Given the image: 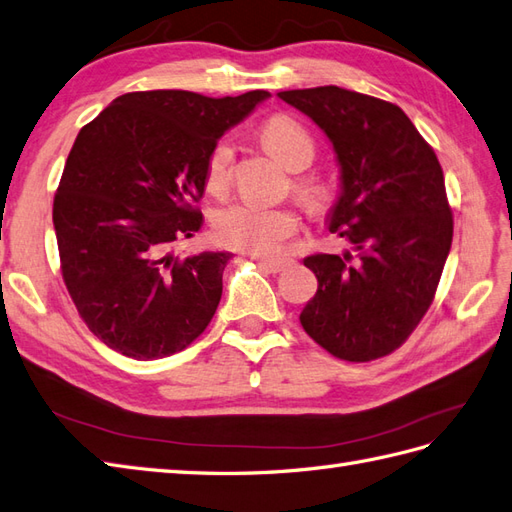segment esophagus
I'll return each mask as SVG.
<instances>
[{
    "label": "esophagus",
    "mask_w": 512,
    "mask_h": 512,
    "mask_svg": "<svg viewBox=\"0 0 512 512\" xmlns=\"http://www.w3.org/2000/svg\"><path fill=\"white\" fill-rule=\"evenodd\" d=\"M256 263L260 269H265L269 273H282L289 267L295 265V260L291 258H278V260H267V258H256Z\"/></svg>",
    "instance_id": "34e87169"
}]
</instances>
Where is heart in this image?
I'll return each instance as SVG.
<instances>
[{"label": "heart", "mask_w": 512, "mask_h": 512, "mask_svg": "<svg viewBox=\"0 0 512 512\" xmlns=\"http://www.w3.org/2000/svg\"><path fill=\"white\" fill-rule=\"evenodd\" d=\"M260 141L267 152L289 171H302L315 160L317 143L304 123L295 117H269L260 128ZM234 147L230 141H219L210 152L204 169L208 193L226 195L232 180ZM291 189L310 215H326L334 204V189L321 178L297 176ZM299 219L293 208H267L258 204H232L217 210L213 219L215 241L223 247L239 249L254 256H273L286 239L297 232Z\"/></svg>", "instance_id": "b5f03b06"}]
</instances>
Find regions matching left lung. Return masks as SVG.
<instances>
[{"mask_svg":"<svg viewBox=\"0 0 512 512\" xmlns=\"http://www.w3.org/2000/svg\"><path fill=\"white\" fill-rule=\"evenodd\" d=\"M278 97L332 141L343 193L330 232L352 243L343 256L304 258L319 286L299 321L336 358H382L428 313L452 247L454 217L439 158L406 112L384 99L339 86Z\"/></svg>","mask_w":512,"mask_h":512,"instance_id":"1","label":"left lung"}]
</instances>
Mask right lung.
<instances>
[{
    "instance_id": "add662e5",
    "label": "right lung",
    "mask_w": 512,
    "mask_h": 512,
    "mask_svg": "<svg viewBox=\"0 0 512 512\" xmlns=\"http://www.w3.org/2000/svg\"><path fill=\"white\" fill-rule=\"evenodd\" d=\"M265 97L136 91L80 130L52 217L62 280L86 328L110 350L165 358L213 319L232 254L182 258L173 245L202 228L197 202L213 147Z\"/></svg>"
}]
</instances>
